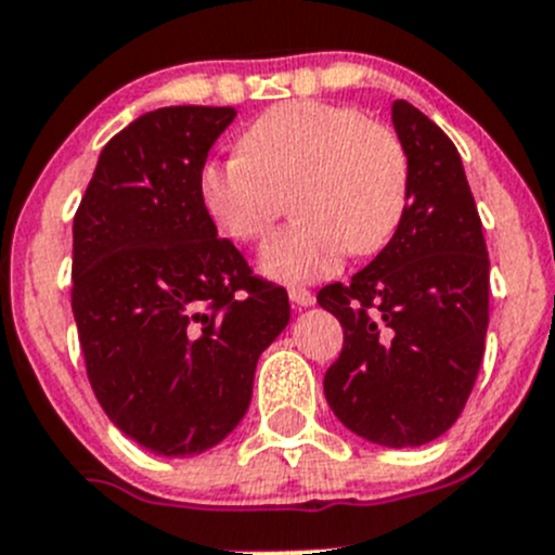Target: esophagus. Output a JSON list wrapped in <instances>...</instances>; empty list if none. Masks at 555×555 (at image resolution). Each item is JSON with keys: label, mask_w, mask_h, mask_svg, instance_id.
Returning a JSON list of instances; mask_svg holds the SVG:
<instances>
[{"label": "esophagus", "mask_w": 555, "mask_h": 555, "mask_svg": "<svg viewBox=\"0 0 555 555\" xmlns=\"http://www.w3.org/2000/svg\"><path fill=\"white\" fill-rule=\"evenodd\" d=\"M288 297H292V302L297 305V308H308V305L315 302L313 294H310L308 288H302V286H292V288H288Z\"/></svg>", "instance_id": "34e87169"}]
</instances>
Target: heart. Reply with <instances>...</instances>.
<instances>
[{
	"label": "heart",
	"instance_id": "heart-1",
	"mask_svg": "<svg viewBox=\"0 0 555 555\" xmlns=\"http://www.w3.org/2000/svg\"><path fill=\"white\" fill-rule=\"evenodd\" d=\"M409 184V152L389 125L319 100L272 105L240 135V152L198 171L212 223L245 245L272 231L292 193L299 220L261 250V269L283 283L321 281L346 253L384 250L403 223Z\"/></svg>",
	"mask_w": 555,
	"mask_h": 555
}]
</instances>
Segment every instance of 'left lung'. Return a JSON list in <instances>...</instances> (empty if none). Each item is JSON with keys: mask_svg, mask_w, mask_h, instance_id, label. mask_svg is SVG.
Instances as JSON below:
<instances>
[{"mask_svg": "<svg viewBox=\"0 0 555 555\" xmlns=\"http://www.w3.org/2000/svg\"><path fill=\"white\" fill-rule=\"evenodd\" d=\"M392 122L411 163L409 207L365 269L319 292L343 326L324 395L362 439L420 447L455 425L477 382L490 261L450 135L405 100H395Z\"/></svg>", "mask_w": 555, "mask_h": 555, "instance_id": "left-lung-1", "label": "left lung"}]
</instances>
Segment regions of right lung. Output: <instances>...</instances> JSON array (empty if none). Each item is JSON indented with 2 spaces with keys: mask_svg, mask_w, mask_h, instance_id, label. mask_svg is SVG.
<instances>
[{
  "mask_svg": "<svg viewBox=\"0 0 555 555\" xmlns=\"http://www.w3.org/2000/svg\"><path fill=\"white\" fill-rule=\"evenodd\" d=\"M231 105H168L119 130L73 218L70 305L108 420L155 455H198L245 416L283 286L218 236L198 171Z\"/></svg>",
  "mask_w": 555,
  "mask_h": 555,
  "instance_id": "right-lung-1",
  "label": "right lung"
}]
</instances>
